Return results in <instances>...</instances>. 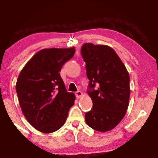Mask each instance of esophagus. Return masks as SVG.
<instances>
[{"label": "esophagus", "instance_id": "obj_1", "mask_svg": "<svg viewBox=\"0 0 158 158\" xmlns=\"http://www.w3.org/2000/svg\"><path fill=\"white\" fill-rule=\"evenodd\" d=\"M75 96L77 97V98H81L82 96H83V93H82L81 91H77L76 93H75Z\"/></svg>", "mask_w": 158, "mask_h": 158}]
</instances>
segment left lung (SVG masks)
Segmentation results:
<instances>
[{"instance_id": "8db88e82", "label": "left lung", "mask_w": 158, "mask_h": 158, "mask_svg": "<svg viewBox=\"0 0 158 158\" xmlns=\"http://www.w3.org/2000/svg\"><path fill=\"white\" fill-rule=\"evenodd\" d=\"M81 55L90 81L88 94L93 101L91 110L85 114L86 124L101 132L110 131L122 120L128 109L129 73L116 52L107 45L85 43Z\"/></svg>"}]
</instances>
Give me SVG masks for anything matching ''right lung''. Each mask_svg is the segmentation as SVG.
<instances>
[{
  "mask_svg": "<svg viewBox=\"0 0 158 158\" xmlns=\"http://www.w3.org/2000/svg\"><path fill=\"white\" fill-rule=\"evenodd\" d=\"M75 52L71 48L43 49L21 70L16 90L21 111L32 127L52 133L63 126L75 96L67 91L60 72Z\"/></svg>",
  "mask_w": 158,
  "mask_h": 158,
  "instance_id": "1",
  "label": "right lung"
}]
</instances>
